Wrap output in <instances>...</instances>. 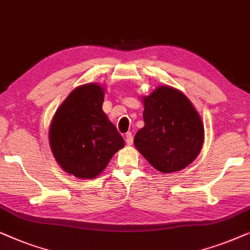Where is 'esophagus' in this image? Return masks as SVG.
Masks as SVG:
<instances>
[{"label":"esophagus","instance_id":"esophagus-1","mask_svg":"<svg viewBox=\"0 0 250 250\" xmlns=\"http://www.w3.org/2000/svg\"><path fill=\"white\" fill-rule=\"evenodd\" d=\"M125 143L128 144V145H132L133 136H132L131 132H126L125 133Z\"/></svg>","mask_w":250,"mask_h":250}]
</instances>
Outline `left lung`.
<instances>
[{"label":"left lung","instance_id":"obj_1","mask_svg":"<svg viewBox=\"0 0 250 250\" xmlns=\"http://www.w3.org/2000/svg\"><path fill=\"white\" fill-rule=\"evenodd\" d=\"M143 101L145 125L136 133V148L163 173L188 167L204 143L198 112L181 91L172 87L161 86Z\"/></svg>","mask_w":250,"mask_h":250}]
</instances>
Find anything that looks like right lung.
<instances>
[{"label": "right lung", "instance_id": "right-lung-1", "mask_svg": "<svg viewBox=\"0 0 250 250\" xmlns=\"http://www.w3.org/2000/svg\"><path fill=\"white\" fill-rule=\"evenodd\" d=\"M104 90L83 85L65 98L52 121L50 145L63 170L77 178L94 179L106 167L125 140L102 110Z\"/></svg>", "mask_w": 250, "mask_h": 250}]
</instances>
